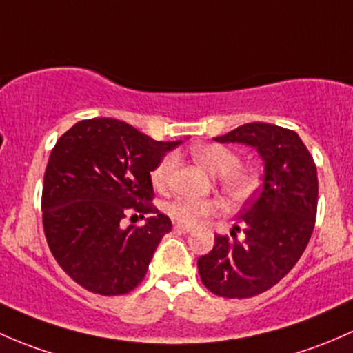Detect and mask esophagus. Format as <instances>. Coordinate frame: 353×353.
<instances>
[{
	"label": "esophagus",
	"mask_w": 353,
	"mask_h": 353,
	"mask_svg": "<svg viewBox=\"0 0 353 353\" xmlns=\"http://www.w3.org/2000/svg\"><path fill=\"white\" fill-rule=\"evenodd\" d=\"M173 228H175V230L180 231V232H190L192 231L190 226H185V224H180V223H176Z\"/></svg>",
	"instance_id": "esophagus-1"
}]
</instances>
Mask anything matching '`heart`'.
<instances>
[{
  "mask_svg": "<svg viewBox=\"0 0 353 353\" xmlns=\"http://www.w3.org/2000/svg\"><path fill=\"white\" fill-rule=\"evenodd\" d=\"M192 156L202 163L216 176L221 192L231 202H245L252 197L260 185L256 172L250 166L239 165V156L231 148L223 144H199L192 148ZM176 165L175 154H166L151 170V183L156 190L163 192L170 187L173 170ZM223 209L217 199H190L178 197L166 203V212L176 223L185 226H197L203 219L216 216Z\"/></svg>",
  "mask_w": 353,
  "mask_h": 353,
  "instance_id": "1",
  "label": "heart"
}]
</instances>
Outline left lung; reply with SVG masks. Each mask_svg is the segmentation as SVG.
Instances as JSON below:
<instances>
[{
	"label": "left lung",
	"mask_w": 353,
	"mask_h": 353,
	"mask_svg": "<svg viewBox=\"0 0 353 353\" xmlns=\"http://www.w3.org/2000/svg\"><path fill=\"white\" fill-rule=\"evenodd\" d=\"M217 143L256 148L265 163L263 188L243 209L245 239L236 231L217 234L214 248L199 258L203 285L228 299L258 296L292 270L306 250L318 209L314 159L294 130L252 122L214 137Z\"/></svg>",
	"instance_id": "1"
}]
</instances>
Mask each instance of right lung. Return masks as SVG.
<instances>
[{"instance_id": "add662e5", "label": "right lung", "mask_w": 353, "mask_h": 353, "mask_svg": "<svg viewBox=\"0 0 353 353\" xmlns=\"http://www.w3.org/2000/svg\"><path fill=\"white\" fill-rule=\"evenodd\" d=\"M180 141L151 139L117 119H88L59 137L42 188L47 245L83 289L122 296L146 277L172 221L152 205L151 170ZM127 213L150 214L144 227L120 228Z\"/></svg>"}]
</instances>
